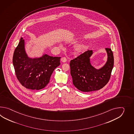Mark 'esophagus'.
Masks as SVG:
<instances>
[{
    "instance_id": "1",
    "label": "esophagus",
    "mask_w": 134,
    "mask_h": 134,
    "mask_svg": "<svg viewBox=\"0 0 134 134\" xmlns=\"http://www.w3.org/2000/svg\"><path fill=\"white\" fill-rule=\"evenodd\" d=\"M61 61L62 62H64V63H65V62H66V57H63L61 58Z\"/></svg>"
}]
</instances>
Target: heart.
<instances>
[{"instance_id": "1", "label": "heart", "mask_w": 134, "mask_h": 134, "mask_svg": "<svg viewBox=\"0 0 134 134\" xmlns=\"http://www.w3.org/2000/svg\"><path fill=\"white\" fill-rule=\"evenodd\" d=\"M61 46V44H60ZM85 46L83 44H78L75 46H74L73 48V51L74 54H79L82 53V52L85 50Z\"/></svg>"}]
</instances>
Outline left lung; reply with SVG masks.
<instances>
[{"instance_id": "8db88e82", "label": "left lung", "mask_w": 134, "mask_h": 134, "mask_svg": "<svg viewBox=\"0 0 134 134\" xmlns=\"http://www.w3.org/2000/svg\"><path fill=\"white\" fill-rule=\"evenodd\" d=\"M107 59L100 68L92 65L91 57L93 54L88 50L70 61V74L76 88L83 92L95 91L103 88L108 82L114 66V58L111 49L105 48Z\"/></svg>"}]
</instances>
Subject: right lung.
Segmentation results:
<instances>
[{
	"label": "right lung",
	"instance_id": "1",
	"mask_svg": "<svg viewBox=\"0 0 134 134\" xmlns=\"http://www.w3.org/2000/svg\"><path fill=\"white\" fill-rule=\"evenodd\" d=\"M23 37L15 50L13 65L20 84L26 88L39 90L48 83L54 69L60 65V57L43 53L39 57H29Z\"/></svg>",
	"mask_w": 134,
	"mask_h": 134
}]
</instances>
